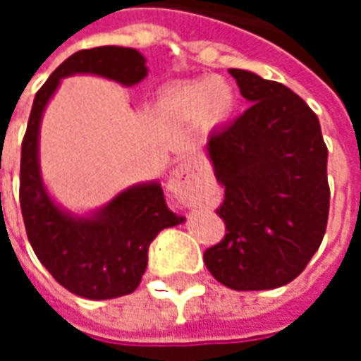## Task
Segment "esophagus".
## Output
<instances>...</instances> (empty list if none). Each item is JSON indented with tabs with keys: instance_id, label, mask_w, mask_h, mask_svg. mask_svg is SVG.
<instances>
[{
	"instance_id": "34e87169",
	"label": "esophagus",
	"mask_w": 361,
	"mask_h": 361,
	"mask_svg": "<svg viewBox=\"0 0 361 361\" xmlns=\"http://www.w3.org/2000/svg\"><path fill=\"white\" fill-rule=\"evenodd\" d=\"M201 183H203V172L195 164L183 162L170 173L168 191L181 204L195 207V204L201 203Z\"/></svg>"
}]
</instances>
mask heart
Segmentation results:
<instances>
[{"mask_svg": "<svg viewBox=\"0 0 361 361\" xmlns=\"http://www.w3.org/2000/svg\"><path fill=\"white\" fill-rule=\"evenodd\" d=\"M238 94L222 77H201L166 90L160 100L164 118L178 123L199 121L204 129H219L234 116Z\"/></svg>", "mask_w": 361, "mask_h": 361, "instance_id": "b5f03b06", "label": "heart"}]
</instances>
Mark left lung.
I'll return each instance as SVG.
<instances>
[{"instance_id": "left-lung-1", "label": "left lung", "mask_w": 361, "mask_h": 361, "mask_svg": "<svg viewBox=\"0 0 361 361\" xmlns=\"http://www.w3.org/2000/svg\"><path fill=\"white\" fill-rule=\"evenodd\" d=\"M230 75L251 106L207 139L226 235L204 251V265L232 290H272L292 282L323 242L329 150L295 92L245 69Z\"/></svg>"}]
</instances>
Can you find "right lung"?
<instances>
[{"label": "right lung", "mask_w": 361, "mask_h": 361, "mask_svg": "<svg viewBox=\"0 0 361 361\" xmlns=\"http://www.w3.org/2000/svg\"><path fill=\"white\" fill-rule=\"evenodd\" d=\"M77 73L133 87L149 67L135 48L100 46L77 51L50 75L36 92L20 147V211L36 257L61 286L89 300H111L135 292L152 240L185 219L168 209L158 181L129 185L85 214L67 211L50 195L40 170L42 116L61 79Z\"/></svg>", "instance_id": "add662e5"}]
</instances>
